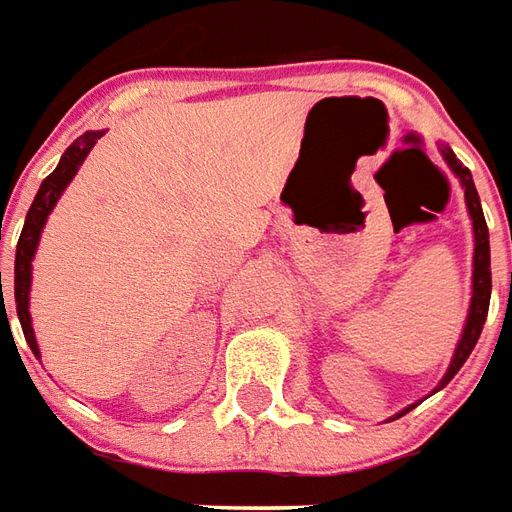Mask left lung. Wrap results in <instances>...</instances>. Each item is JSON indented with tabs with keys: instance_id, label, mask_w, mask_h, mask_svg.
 Here are the masks:
<instances>
[{
	"instance_id": "8db88e82",
	"label": "left lung",
	"mask_w": 512,
	"mask_h": 512,
	"mask_svg": "<svg viewBox=\"0 0 512 512\" xmlns=\"http://www.w3.org/2000/svg\"><path fill=\"white\" fill-rule=\"evenodd\" d=\"M441 157L447 159V165L460 179L463 190H466V206H469L471 226H474V275H471L469 317H466V325H463V333H460V342L458 347H455V355H452V364H449L447 375L441 378L436 391L444 389L449 380L458 375L460 366L466 364V358H469L471 350H474V344L480 339L482 325H485V317H488V303H491V245H488V226H485V215H482L480 195H477V187H474V181H471L469 168L460 165V159L452 154V148L441 146ZM411 408H405V411H400L397 416L408 413Z\"/></svg>"
}]
</instances>
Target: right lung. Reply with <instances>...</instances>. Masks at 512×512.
<instances>
[{"instance_id":"obj_1","label":"right lung","mask_w":512,"mask_h":512,"mask_svg":"<svg viewBox=\"0 0 512 512\" xmlns=\"http://www.w3.org/2000/svg\"><path fill=\"white\" fill-rule=\"evenodd\" d=\"M104 132H85L82 137H76L71 146L65 148V154L60 157V165L43 179L41 190L32 201L30 212H27V220H24V228H21V237H18L16 245V314L18 322H21V331H24V339L30 344V350L38 358H41V350H38V342H35V331H32V317H30V284H32V259H35V250H38V242H41V231L46 226V217L54 209V204L60 201L63 190L71 184V179L76 176L79 165L85 162V157L90 154V148L96 146ZM2 308H5V297H2Z\"/></svg>"}]
</instances>
